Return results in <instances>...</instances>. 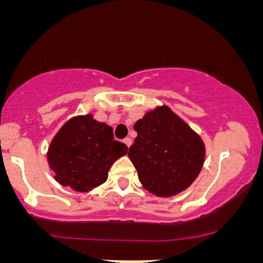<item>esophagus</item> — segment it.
<instances>
[{
    "instance_id": "obj_1",
    "label": "esophagus",
    "mask_w": 263,
    "mask_h": 263,
    "mask_svg": "<svg viewBox=\"0 0 263 263\" xmlns=\"http://www.w3.org/2000/svg\"><path fill=\"white\" fill-rule=\"evenodd\" d=\"M123 142L127 145V147H129L132 145V139L131 137H126V139L123 140Z\"/></svg>"
}]
</instances>
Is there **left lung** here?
Returning <instances> with one entry per match:
<instances>
[{
  "mask_svg": "<svg viewBox=\"0 0 263 263\" xmlns=\"http://www.w3.org/2000/svg\"><path fill=\"white\" fill-rule=\"evenodd\" d=\"M134 128L137 136L128 158L145 190L166 198L196 181L205 163V142L168 105L148 110Z\"/></svg>",
  "mask_w": 263,
  "mask_h": 263,
  "instance_id": "obj_1",
  "label": "left lung"
}]
</instances>
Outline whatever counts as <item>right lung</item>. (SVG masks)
I'll use <instances>...</instances> for the list:
<instances>
[{"label": "right lung", "instance_id": "1", "mask_svg": "<svg viewBox=\"0 0 263 263\" xmlns=\"http://www.w3.org/2000/svg\"><path fill=\"white\" fill-rule=\"evenodd\" d=\"M128 147L116 141L113 128L91 113L68 119L50 141L47 160L54 179L78 192H89L108 178L110 166Z\"/></svg>", "mask_w": 263, "mask_h": 263}]
</instances>
